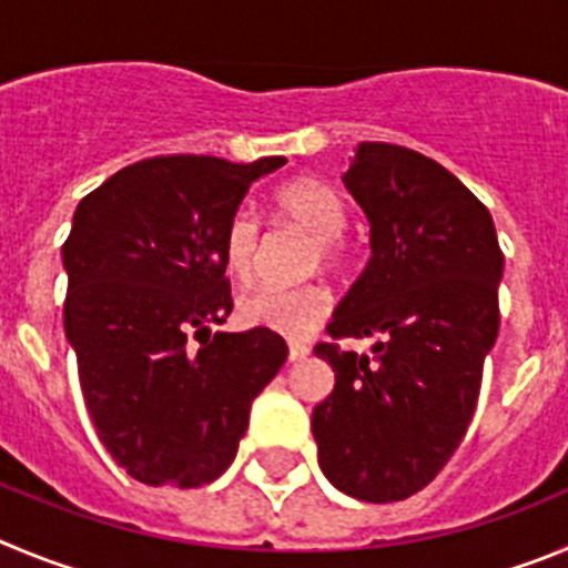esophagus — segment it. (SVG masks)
Instances as JSON below:
<instances>
[{"instance_id":"1","label":"esophagus","mask_w":568,"mask_h":568,"mask_svg":"<svg viewBox=\"0 0 568 568\" xmlns=\"http://www.w3.org/2000/svg\"><path fill=\"white\" fill-rule=\"evenodd\" d=\"M308 354H311V347L305 345V342H296V339L288 342V359L291 362H303Z\"/></svg>"}]
</instances>
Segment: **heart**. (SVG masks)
I'll return each mask as SVG.
<instances>
[{
  "label": "heart",
  "instance_id": "b5f03b06",
  "mask_svg": "<svg viewBox=\"0 0 568 568\" xmlns=\"http://www.w3.org/2000/svg\"><path fill=\"white\" fill-rule=\"evenodd\" d=\"M274 212L283 221L305 229L314 237L311 265L339 268L345 260L342 234L347 226L345 197L328 181L296 175L280 183L272 195ZM263 226L252 209H237L226 221L221 240L223 265L234 280H248L257 268ZM331 308L328 291L316 283L305 285H257L240 296L237 314L246 325L268 328L283 336H305L325 320Z\"/></svg>",
  "mask_w": 568,
  "mask_h": 568
}]
</instances>
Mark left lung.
<instances>
[{
	"label": "left lung",
	"instance_id": "left-lung-1",
	"mask_svg": "<svg viewBox=\"0 0 568 568\" xmlns=\"http://www.w3.org/2000/svg\"><path fill=\"white\" fill-rule=\"evenodd\" d=\"M371 223V260L320 342L336 385L314 407L320 467L339 493L405 500L462 444L498 336L504 252L493 214L433 158L365 141L342 175Z\"/></svg>",
	"mask_w": 568,
	"mask_h": 568
}]
</instances>
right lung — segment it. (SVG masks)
Masks as SVG:
<instances>
[{
    "label": "right lung",
    "instance_id": "1",
    "mask_svg": "<svg viewBox=\"0 0 568 568\" xmlns=\"http://www.w3.org/2000/svg\"><path fill=\"white\" fill-rule=\"evenodd\" d=\"M283 163L146 158L75 209L61 246L64 334L95 433L135 481L189 489L221 478L252 402L288 356L268 328L209 331L232 311L226 221Z\"/></svg>",
    "mask_w": 568,
    "mask_h": 568
}]
</instances>
